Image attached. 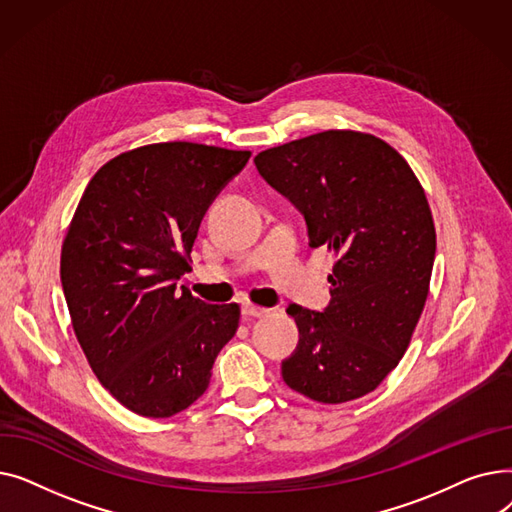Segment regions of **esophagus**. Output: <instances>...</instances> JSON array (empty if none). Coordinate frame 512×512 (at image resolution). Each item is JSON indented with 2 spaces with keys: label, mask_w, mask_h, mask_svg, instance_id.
I'll return each instance as SVG.
<instances>
[{
  "label": "esophagus",
  "mask_w": 512,
  "mask_h": 512,
  "mask_svg": "<svg viewBox=\"0 0 512 512\" xmlns=\"http://www.w3.org/2000/svg\"><path fill=\"white\" fill-rule=\"evenodd\" d=\"M267 313H270V311H267V309H263V307H255V305H251V303H245V305H242V315H245V317H265Z\"/></svg>",
  "instance_id": "esophagus-1"
}]
</instances>
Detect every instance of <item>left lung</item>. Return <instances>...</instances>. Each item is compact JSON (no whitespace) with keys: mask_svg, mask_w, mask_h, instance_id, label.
Returning a JSON list of instances; mask_svg holds the SVG:
<instances>
[{"mask_svg":"<svg viewBox=\"0 0 512 512\" xmlns=\"http://www.w3.org/2000/svg\"><path fill=\"white\" fill-rule=\"evenodd\" d=\"M263 180L297 207L309 247L338 255L330 305H290L299 344L284 382L338 405L378 388L405 355L436 259L432 211L409 164L388 143L326 130L255 157Z\"/></svg>","mask_w":512,"mask_h":512,"instance_id":"obj_1","label":"left lung"}]
</instances>
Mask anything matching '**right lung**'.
<instances>
[{"instance_id": "add662e5", "label": "right lung", "mask_w": 512, "mask_h": 512, "mask_svg": "<svg viewBox=\"0 0 512 512\" xmlns=\"http://www.w3.org/2000/svg\"><path fill=\"white\" fill-rule=\"evenodd\" d=\"M251 151L155 143L91 178L62 247L60 278L91 369L132 413L166 419L207 390L238 305L176 286L203 215Z\"/></svg>"}]
</instances>
